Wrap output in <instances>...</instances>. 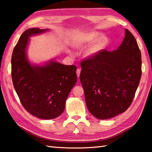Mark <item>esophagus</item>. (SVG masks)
Segmentation results:
<instances>
[{
    "instance_id": "obj_1",
    "label": "esophagus",
    "mask_w": 152,
    "mask_h": 152,
    "mask_svg": "<svg viewBox=\"0 0 152 152\" xmlns=\"http://www.w3.org/2000/svg\"><path fill=\"white\" fill-rule=\"evenodd\" d=\"M80 71H81V70L80 68L77 69L76 74H77V76H78V78H79V77H80Z\"/></svg>"
}]
</instances>
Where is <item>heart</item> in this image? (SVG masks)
Here are the masks:
<instances>
[{"label": "heart", "instance_id": "b5f03b06", "mask_svg": "<svg viewBox=\"0 0 152 152\" xmlns=\"http://www.w3.org/2000/svg\"><path fill=\"white\" fill-rule=\"evenodd\" d=\"M100 37L101 34L96 31L83 33L80 35L76 39L75 42L76 45L78 48H84L94 42L86 51V56L87 57H94L106 48L109 43V39L106 36H102L99 38Z\"/></svg>", "mask_w": 152, "mask_h": 152}]
</instances>
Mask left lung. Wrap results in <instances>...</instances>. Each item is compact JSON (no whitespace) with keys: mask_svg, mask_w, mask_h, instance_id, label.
Here are the masks:
<instances>
[{"mask_svg":"<svg viewBox=\"0 0 152 152\" xmlns=\"http://www.w3.org/2000/svg\"><path fill=\"white\" fill-rule=\"evenodd\" d=\"M117 50H102L81 62L80 80L87 108L97 119L113 118L132 104L141 76V55L128 29Z\"/></svg>","mask_w":152,"mask_h":152,"instance_id":"1","label":"left lung"}]
</instances>
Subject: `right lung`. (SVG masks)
Segmentation results:
<instances>
[{
    "label": "right lung",
    "instance_id": "1",
    "mask_svg": "<svg viewBox=\"0 0 152 152\" xmlns=\"http://www.w3.org/2000/svg\"><path fill=\"white\" fill-rule=\"evenodd\" d=\"M48 31L35 27L27 29L20 35L11 58L12 83L20 101L27 112L42 119H55L63 113L77 81L76 66L54 60L37 65L28 59L29 37Z\"/></svg>",
    "mask_w": 152,
    "mask_h": 152
}]
</instances>
